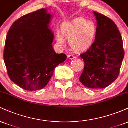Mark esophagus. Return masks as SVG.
<instances>
[{"label":"esophagus","mask_w":128,"mask_h":128,"mask_svg":"<svg viewBox=\"0 0 128 128\" xmlns=\"http://www.w3.org/2000/svg\"><path fill=\"white\" fill-rule=\"evenodd\" d=\"M68 58L70 60L75 59V57H74V56H73V55H68Z\"/></svg>","instance_id":"34e87169"}]
</instances>
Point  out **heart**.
<instances>
[{
    "instance_id": "b5f03b06",
    "label": "heart",
    "mask_w": 128,
    "mask_h": 128,
    "mask_svg": "<svg viewBox=\"0 0 128 128\" xmlns=\"http://www.w3.org/2000/svg\"><path fill=\"white\" fill-rule=\"evenodd\" d=\"M96 24L93 22L79 17L72 22L64 23L61 30L56 32L57 42L60 44L68 40L69 44L73 50L82 52L89 49L96 37Z\"/></svg>"
}]
</instances>
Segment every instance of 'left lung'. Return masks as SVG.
Masks as SVG:
<instances>
[{
  "mask_svg": "<svg viewBox=\"0 0 128 128\" xmlns=\"http://www.w3.org/2000/svg\"><path fill=\"white\" fill-rule=\"evenodd\" d=\"M97 20L95 42L80 56L85 62L79 80L90 88H105L118 78L124 56L123 40L112 20L94 12Z\"/></svg>",
  "mask_w": 128,
  "mask_h": 128,
  "instance_id": "1",
  "label": "left lung"
}]
</instances>
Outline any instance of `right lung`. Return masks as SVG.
<instances>
[{
	"instance_id": "right-lung-1",
	"label": "right lung",
	"mask_w": 128,
	"mask_h": 128,
	"mask_svg": "<svg viewBox=\"0 0 128 128\" xmlns=\"http://www.w3.org/2000/svg\"><path fill=\"white\" fill-rule=\"evenodd\" d=\"M52 16L46 9L22 16L6 38L4 58L10 79L22 88L36 91L46 86L57 66L67 59L56 54L49 29Z\"/></svg>"
}]
</instances>
